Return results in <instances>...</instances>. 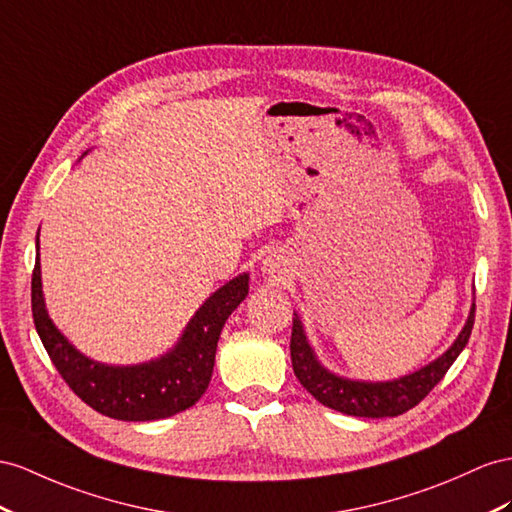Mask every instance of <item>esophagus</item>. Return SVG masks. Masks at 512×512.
Returning <instances> with one entry per match:
<instances>
[{
    "mask_svg": "<svg viewBox=\"0 0 512 512\" xmlns=\"http://www.w3.org/2000/svg\"><path fill=\"white\" fill-rule=\"evenodd\" d=\"M261 270H264L266 274H281L283 272V261H281V257L279 255H268L266 259H264V264H261Z\"/></svg>",
    "mask_w": 512,
    "mask_h": 512,
    "instance_id": "34e87169",
    "label": "esophagus"
}]
</instances>
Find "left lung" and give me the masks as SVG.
I'll return each instance as SVG.
<instances>
[{
    "mask_svg": "<svg viewBox=\"0 0 512 512\" xmlns=\"http://www.w3.org/2000/svg\"><path fill=\"white\" fill-rule=\"evenodd\" d=\"M294 326H292V368L294 374L313 398L322 402L329 409L339 413L355 415V417H396L402 415L415 404L422 402L432 391L450 365L461 355L463 348L469 342L471 329H474L476 318V305H471L467 322L463 331L458 333L454 344L443 352L439 359L424 365L422 370L413 374H406L393 381L385 383H368V381H352V378L337 376L329 372L318 361L316 352L309 346V339L305 335L303 322H300L298 313H294Z\"/></svg>",
    "mask_w": 512,
    "mask_h": 512,
    "instance_id": "left-lung-1",
    "label": "left lung"
}]
</instances>
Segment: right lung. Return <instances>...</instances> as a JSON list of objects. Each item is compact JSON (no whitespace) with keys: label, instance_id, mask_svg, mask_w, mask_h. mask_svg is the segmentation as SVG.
Returning a JSON list of instances; mask_svg holds the SVG:
<instances>
[{"label":"right lung","instance_id":"right-lung-1","mask_svg":"<svg viewBox=\"0 0 512 512\" xmlns=\"http://www.w3.org/2000/svg\"><path fill=\"white\" fill-rule=\"evenodd\" d=\"M246 294L248 274L244 272L205 300L166 355L138 365H108L82 355L51 322L43 298L41 257H36L32 272L34 326L51 363L88 406L123 422L164 419L199 402L212 381L222 326Z\"/></svg>","mask_w":512,"mask_h":512}]
</instances>
